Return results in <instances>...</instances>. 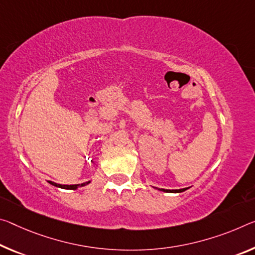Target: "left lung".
Returning <instances> with one entry per match:
<instances>
[{
    "instance_id": "obj_1",
    "label": "left lung",
    "mask_w": 255,
    "mask_h": 255,
    "mask_svg": "<svg viewBox=\"0 0 255 255\" xmlns=\"http://www.w3.org/2000/svg\"><path fill=\"white\" fill-rule=\"evenodd\" d=\"M186 189H187V188H183V189H162V188H161V191L170 192V193H181V192L186 191Z\"/></svg>"
}]
</instances>
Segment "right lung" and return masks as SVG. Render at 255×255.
Segmentation results:
<instances>
[{
    "instance_id": "obj_1",
    "label": "right lung",
    "mask_w": 255,
    "mask_h": 255,
    "mask_svg": "<svg viewBox=\"0 0 255 255\" xmlns=\"http://www.w3.org/2000/svg\"><path fill=\"white\" fill-rule=\"evenodd\" d=\"M48 184L55 186V187H60V188H63V189H77L78 187H83V186L90 184L91 181H86V183H83V184H77V185H61V184H56L53 183V181L51 180H47Z\"/></svg>"
}]
</instances>
